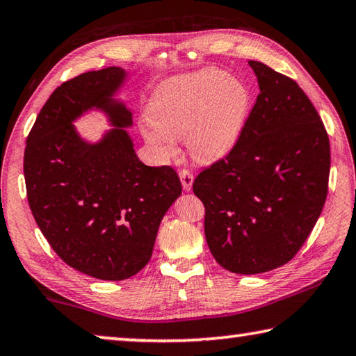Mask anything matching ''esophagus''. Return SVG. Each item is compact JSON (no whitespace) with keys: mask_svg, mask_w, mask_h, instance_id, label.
Instances as JSON below:
<instances>
[{"mask_svg":"<svg viewBox=\"0 0 356 356\" xmlns=\"http://www.w3.org/2000/svg\"><path fill=\"white\" fill-rule=\"evenodd\" d=\"M179 177H180V182H182V186L185 191H190L193 188V180H195V176H193V172L182 170L179 172Z\"/></svg>","mask_w":356,"mask_h":356,"instance_id":"1","label":"esophagus"}]
</instances>
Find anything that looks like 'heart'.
Returning <instances> with one entry per match:
<instances>
[{
	"mask_svg": "<svg viewBox=\"0 0 356 356\" xmlns=\"http://www.w3.org/2000/svg\"><path fill=\"white\" fill-rule=\"evenodd\" d=\"M251 108V89L242 78L202 69L160 83L147 100L140 131L161 160L176 156L177 138H185L193 159L215 163L237 147Z\"/></svg>",
	"mask_w": 356,
	"mask_h": 356,
	"instance_id": "heart-1",
	"label": "heart"
}]
</instances>
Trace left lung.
Returning a JSON list of instances; mask_svg holds the SVG:
<instances>
[{"label": "left lung", "mask_w": 356, "mask_h": 356, "mask_svg": "<svg viewBox=\"0 0 356 356\" xmlns=\"http://www.w3.org/2000/svg\"><path fill=\"white\" fill-rule=\"evenodd\" d=\"M259 95L237 147L202 171L193 191L222 268L257 275L297 254L322 213L330 141L311 100L291 78L248 61Z\"/></svg>", "instance_id": "left-lung-1"}]
</instances>
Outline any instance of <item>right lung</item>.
Returning a JSON list of instances; mask_svg holds the SVG:
<instances>
[{"mask_svg": "<svg viewBox=\"0 0 356 356\" xmlns=\"http://www.w3.org/2000/svg\"><path fill=\"white\" fill-rule=\"evenodd\" d=\"M129 78L114 65L56 88L29 131L23 163L29 207L48 243L72 268L104 281L144 268L161 220L182 195L171 166L138 159L131 110L119 97ZM89 112L111 125L94 142L74 127Z\"/></svg>", "mask_w": 356, "mask_h": 356, "instance_id": "right-lung-1", "label": "right lung"}]
</instances>
